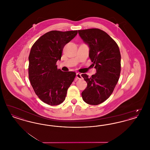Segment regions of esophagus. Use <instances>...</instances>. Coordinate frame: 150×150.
Segmentation results:
<instances>
[{"instance_id": "34e87169", "label": "esophagus", "mask_w": 150, "mask_h": 150, "mask_svg": "<svg viewBox=\"0 0 150 150\" xmlns=\"http://www.w3.org/2000/svg\"><path fill=\"white\" fill-rule=\"evenodd\" d=\"M76 78H78V79H82V76H81V74H79V73H77V74H76Z\"/></svg>"}]
</instances>
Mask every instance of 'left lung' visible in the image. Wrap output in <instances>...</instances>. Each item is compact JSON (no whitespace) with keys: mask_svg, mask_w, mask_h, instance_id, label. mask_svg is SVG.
Returning a JSON list of instances; mask_svg holds the SVG:
<instances>
[{"mask_svg":"<svg viewBox=\"0 0 150 150\" xmlns=\"http://www.w3.org/2000/svg\"><path fill=\"white\" fill-rule=\"evenodd\" d=\"M79 36L89 48V56L96 73L89 78L81 76L87 86L81 93L86 103L97 105L111 95L119 79L121 71V55L114 40L103 30L89 29L78 30Z\"/></svg>","mask_w":150,"mask_h":150,"instance_id":"8db88e82","label":"left lung"}]
</instances>
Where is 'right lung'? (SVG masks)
<instances>
[{"label": "right lung", "instance_id": "right-lung-1", "mask_svg": "<svg viewBox=\"0 0 150 150\" xmlns=\"http://www.w3.org/2000/svg\"><path fill=\"white\" fill-rule=\"evenodd\" d=\"M78 34V30L51 31L39 38L29 54V78L39 99L50 106L62 103L76 76L75 72L57 69L64 45Z\"/></svg>", "mask_w": 150, "mask_h": 150}]
</instances>
